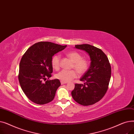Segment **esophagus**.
Wrapping results in <instances>:
<instances>
[{
    "label": "esophagus",
    "instance_id": "obj_1",
    "mask_svg": "<svg viewBox=\"0 0 134 134\" xmlns=\"http://www.w3.org/2000/svg\"><path fill=\"white\" fill-rule=\"evenodd\" d=\"M67 82H64V81H61V85H63V84H65V83H67Z\"/></svg>",
    "mask_w": 134,
    "mask_h": 134
}]
</instances>
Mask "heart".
<instances>
[{"instance_id": "b5f03b06", "label": "heart", "mask_w": 134, "mask_h": 134, "mask_svg": "<svg viewBox=\"0 0 134 134\" xmlns=\"http://www.w3.org/2000/svg\"><path fill=\"white\" fill-rule=\"evenodd\" d=\"M68 57L73 62L72 67L74 68L79 74L85 73L89 67V62L87 60L82 59L81 55L76 52H70L67 54ZM60 56L56 54L52 59V65L54 69L58 70L60 68ZM56 78L64 82H69L75 78L77 76V73L74 70H62L56 74Z\"/></svg>"}]
</instances>
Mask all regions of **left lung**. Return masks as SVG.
I'll return each instance as SVG.
<instances>
[{"mask_svg":"<svg viewBox=\"0 0 134 134\" xmlns=\"http://www.w3.org/2000/svg\"><path fill=\"white\" fill-rule=\"evenodd\" d=\"M75 48L85 51L90 56L91 63L80 79L83 83H75L71 94L75 102L88 106L99 102L106 93L111 78V66L101 49L87 44L75 45Z\"/></svg>","mask_w":134,"mask_h":134,"instance_id":"8db88e82","label":"left lung"}]
</instances>
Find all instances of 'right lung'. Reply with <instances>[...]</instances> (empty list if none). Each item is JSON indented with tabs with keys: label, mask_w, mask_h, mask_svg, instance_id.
I'll list each match as a JSON object with an SVG mask.
<instances>
[{
	"label": "right lung",
	"mask_w": 134,
	"mask_h": 134,
	"mask_svg": "<svg viewBox=\"0 0 134 134\" xmlns=\"http://www.w3.org/2000/svg\"><path fill=\"white\" fill-rule=\"evenodd\" d=\"M67 46L40 42L31 46L19 63L18 80L23 92L32 102L43 105L52 102L61 85L59 79L46 80L52 76V59Z\"/></svg>",
	"instance_id": "obj_1"
}]
</instances>
